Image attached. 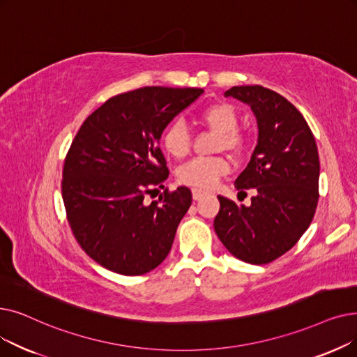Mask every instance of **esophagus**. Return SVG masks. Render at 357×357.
I'll return each instance as SVG.
<instances>
[{
	"label": "esophagus",
	"mask_w": 357,
	"mask_h": 357,
	"mask_svg": "<svg viewBox=\"0 0 357 357\" xmlns=\"http://www.w3.org/2000/svg\"><path fill=\"white\" fill-rule=\"evenodd\" d=\"M207 192L203 190H198V188H192V198L194 199H201Z\"/></svg>",
	"instance_id": "1"
}]
</instances>
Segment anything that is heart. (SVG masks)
<instances>
[{"mask_svg": "<svg viewBox=\"0 0 357 357\" xmlns=\"http://www.w3.org/2000/svg\"><path fill=\"white\" fill-rule=\"evenodd\" d=\"M198 119L208 128L219 132L220 138L217 149L230 153H239L245 147V135L236 128L238 114L235 107L225 102H214L198 114ZM162 146L169 156L182 159L188 154L191 138L188 130L179 121L169 123L162 135ZM230 163L225 158H195L178 169V179L181 183L199 190H210L215 187L222 176L229 174Z\"/></svg>", "mask_w": 357, "mask_h": 357, "instance_id": "obj_1", "label": "heart"}]
</instances>
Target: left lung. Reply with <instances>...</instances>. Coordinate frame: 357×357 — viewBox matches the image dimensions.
Instances as JSON below:
<instances>
[{
	"label": "left lung",
	"instance_id": "1",
	"mask_svg": "<svg viewBox=\"0 0 357 357\" xmlns=\"http://www.w3.org/2000/svg\"><path fill=\"white\" fill-rule=\"evenodd\" d=\"M251 106L258 140L250 163L236 178L239 192L255 190L251 206L220 197L214 230L236 258L268 264L296 245L318 204L319 158L314 134L287 99L262 86L225 91Z\"/></svg>",
	"mask_w": 357,
	"mask_h": 357
}]
</instances>
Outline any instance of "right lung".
I'll return each instance as SVG.
<instances>
[{"label":"right lung","mask_w":357,"mask_h":357,"mask_svg":"<svg viewBox=\"0 0 357 357\" xmlns=\"http://www.w3.org/2000/svg\"><path fill=\"white\" fill-rule=\"evenodd\" d=\"M204 90L142 87L106 100L83 122L63 170V199L73 234L102 267L123 275L156 268L172 248L192 195H159L169 176L160 137Z\"/></svg>","instance_id":"add662e5"}]
</instances>
